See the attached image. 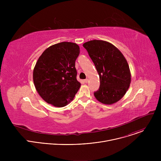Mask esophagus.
<instances>
[{
	"label": "esophagus",
	"mask_w": 161,
	"mask_h": 161,
	"mask_svg": "<svg viewBox=\"0 0 161 161\" xmlns=\"http://www.w3.org/2000/svg\"><path fill=\"white\" fill-rule=\"evenodd\" d=\"M84 81H85V83H88V79H85V80H84Z\"/></svg>",
	"instance_id": "1"
}]
</instances>
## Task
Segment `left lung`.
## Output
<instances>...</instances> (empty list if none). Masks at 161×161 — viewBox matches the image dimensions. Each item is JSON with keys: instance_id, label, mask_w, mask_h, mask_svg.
Here are the masks:
<instances>
[{"instance_id": "8db88e82", "label": "left lung", "mask_w": 161, "mask_h": 161, "mask_svg": "<svg viewBox=\"0 0 161 161\" xmlns=\"http://www.w3.org/2000/svg\"><path fill=\"white\" fill-rule=\"evenodd\" d=\"M83 46L99 76L100 87L94 92L95 97L104 104L116 103L124 96L131 81L126 58L116 47L108 41L92 40Z\"/></svg>"}]
</instances>
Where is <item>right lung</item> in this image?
Returning a JSON list of instances; mask_svg holds the SVG:
<instances>
[{
  "label": "right lung",
  "instance_id": "right-lung-1",
  "mask_svg": "<svg viewBox=\"0 0 161 161\" xmlns=\"http://www.w3.org/2000/svg\"><path fill=\"white\" fill-rule=\"evenodd\" d=\"M79 46L62 42L46 49L33 70V81L41 97L55 107H64L74 99L81 86L76 80L75 61Z\"/></svg>",
  "mask_w": 161,
  "mask_h": 161
}]
</instances>
